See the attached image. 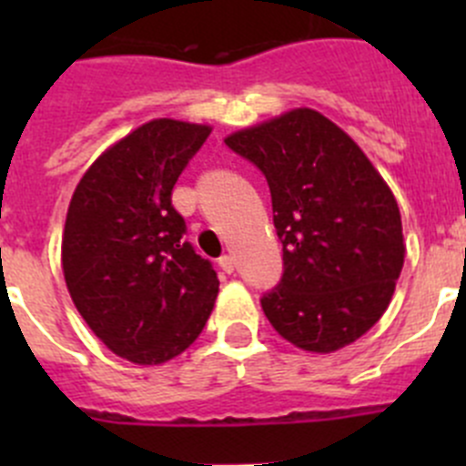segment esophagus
I'll use <instances>...</instances> for the list:
<instances>
[{
	"instance_id": "esophagus-1",
	"label": "esophagus",
	"mask_w": 466,
	"mask_h": 466,
	"mask_svg": "<svg viewBox=\"0 0 466 466\" xmlns=\"http://www.w3.org/2000/svg\"><path fill=\"white\" fill-rule=\"evenodd\" d=\"M218 266H220V270L228 272V275H229V272H234V268H237V263H234V257H232V255H223V257H220V259H218Z\"/></svg>"
}]
</instances>
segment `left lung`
<instances>
[{"label": "left lung", "mask_w": 466, "mask_h": 466, "mask_svg": "<svg viewBox=\"0 0 466 466\" xmlns=\"http://www.w3.org/2000/svg\"><path fill=\"white\" fill-rule=\"evenodd\" d=\"M225 144L270 187L284 277L261 307L290 345L331 354L380 320L403 259L392 189L360 146L311 107H295Z\"/></svg>", "instance_id": "1"}]
</instances>
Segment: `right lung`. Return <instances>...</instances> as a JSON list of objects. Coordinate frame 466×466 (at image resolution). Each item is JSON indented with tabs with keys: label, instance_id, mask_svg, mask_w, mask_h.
<instances>
[{
	"label": "right lung",
	"instance_id": "right-lung-1",
	"mask_svg": "<svg viewBox=\"0 0 466 466\" xmlns=\"http://www.w3.org/2000/svg\"><path fill=\"white\" fill-rule=\"evenodd\" d=\"M211 126L153 119L107 146L74 189L63 275L94 336L135 365L176 359L205 329L218 295L211 263L182 241L171 191Z\"/></svg>",
	"mask_w": 466,
	"mask_h": 466
}]
</instances>
